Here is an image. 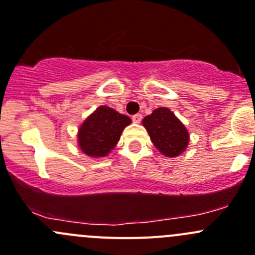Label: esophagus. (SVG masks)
<instances>
[{
	"instance_id": "obj_1",
	"label": "esophagus",
	"mask_w": 255,
	"mask_h": 255,
	"mask_svg": "<svg viewBox=\"0 0 255 255\" xmlns=\"http://www.w3.org/2000/svg\"><path fill=\"white\" fill-rule=\"evenodd\" d=\"M132 120L134 123H140V121H142V115H140V113H137V115L133 116Z\"/></svg>"
}]
</instances>
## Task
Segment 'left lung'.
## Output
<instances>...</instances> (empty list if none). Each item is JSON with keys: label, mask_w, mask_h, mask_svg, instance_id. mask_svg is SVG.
I'll return each mask as SVG.
<instances>
[{"label": "left lung", "mask_w": 255, "mask_h": 255, "mask_svg": "<svg viewBox=\"0 0 255 255\" xmlns=\"http://www.w3.org/2000/svg\"><path fill=\"white\" fill-rule=\"evenodd\" d=\"M151 143L163 155L175 158L186 150L190 134L175 113L166 107L154 110L142 121Z\"/></svg>", "instance_id": "left-lung-1"}]
</instances>
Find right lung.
Listing matches in <instances>:
<instances>
[{"mask_svg": "<svg viewBox=\"0 0 255 255\" xmlns=\"http://www.w3.org/2000/svg\"><path fill=\"white\" fill-rule=\"evenodd\" d=\"M130 122L128 116L121 115L111 107H97L79 127V148L91 158H104L113 150L123 129Z\"/></svg>", "mask_w": 255, "mask_h": 255, "instance_id": "add662e5", "label": "right lung"}]
</instances>
